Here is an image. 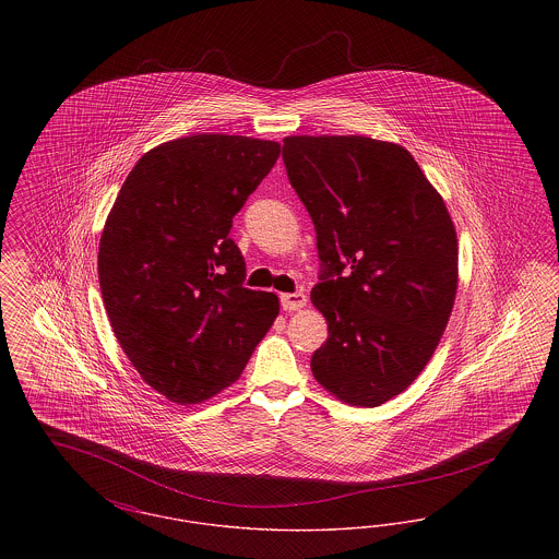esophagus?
Returning <instances> with one entry per match:
<instances>
[{
	"label": "esophagus",
	"mask_w": 559,
	"mask_h": 559,
	"mask_svg": "<svg viewBox=\"0 0 559 559\" xmlns=\"http://www.w3.org/2000/svg\"><path fill=\"white\" fill-rule=\"evenodd\" d=\"M306 295L304 293H283L281 295V306L283 310L287 312H295V310H301L306 306Z\"/></svg>",
	"instance_id": "obj_1"
}]
</instances>
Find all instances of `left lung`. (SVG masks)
I'll return each instance as SVG.
<instances>
[{"label":"left lung","instance_id":"left-lung-1","mask_svg":"<svg viewBox=\"0 0 559 559\" xmlns=\"http://www.w3.org/2000/svg\"><path fill=\"white\" fill-rule=\"evenodd\" d=\"M289 182L317 228L312 304L329 337L310 367L352 406H379L426 369L451 319L459 245L413 155L367 135H287Z\"/></svg>","mask_w":559,"mask_h":559}]
</instances>
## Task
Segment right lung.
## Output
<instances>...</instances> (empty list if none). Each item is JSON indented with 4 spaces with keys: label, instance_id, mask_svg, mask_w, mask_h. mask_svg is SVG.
I'll return each mask as SVG.
<instances>
[{
    "label": "right lung",
    "instance_id": "obj_1",
    "mask_svg": "<svg viewBox=\"0 0 559 559\" xmlns=\"http://www.w3.org/2000/svg\"><path fill=\"white\" fill-rule=\"evenodd\" d=\"M281 144L197 133L133 165L108 212L98 278L112 333L140 377L176 404L233 385L278 317L274 293L242 287L233 217Z\"/></svg>",
    "mask_w": 559,
    "mask_h": 559
}]
</instances>
